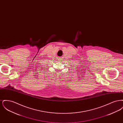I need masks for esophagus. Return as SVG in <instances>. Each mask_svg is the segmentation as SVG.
<instances>
[{
  "instance_id": "1",
  "label": "esophagus",
  "mask_w": 123,
  "mask_h": 123,
  "mask_svg": "<svg viewBox=\"0 0 123 123\" xmlns=\"http://www.w3.org/2000/svg\"><path fill=\"white\" fill-rule=\"evenodd\" d=\"M58 61H61L62 60H61V59L60 58H58Z\"/></svg>"
}]
</instances>
